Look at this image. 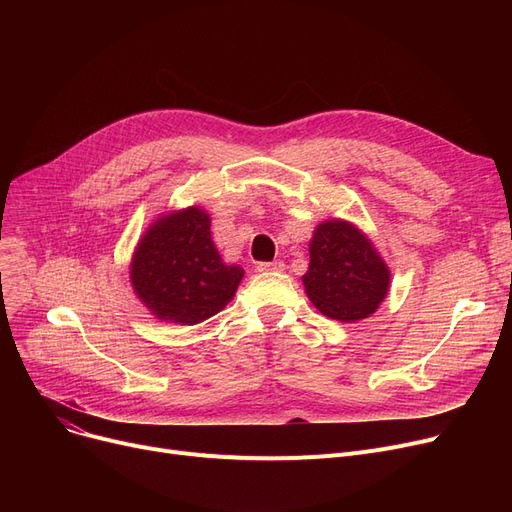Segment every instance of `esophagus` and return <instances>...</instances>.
Listing matches in <instances>:
<instances>
[{
  "label": "esophagus",
  "instance_id": "34e87169",
  "mask_svg": "<svg viewBox=\"0 0 512 512\" xmlns=\"http://www.w3.org/2000/svg\"><path fill=\"white\" fill-rule=\"evenodd\" d=\"M284 270V263L278 261H259L257 263V272H282Z\"/></svg>",
  "mask_w": 512,
  "mask_h": 512
}]
</instances>
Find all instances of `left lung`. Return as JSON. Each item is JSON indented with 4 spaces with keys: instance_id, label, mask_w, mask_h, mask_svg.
Masks as SVG:
<instances>
[{
    "instance_id": "8db88e82",
    "label": "left lung",
    "mask_w": 512,
    "mask_h": 512,
    "mask_svg": "<svg viewBox=\"0 0 512 512\" xmlns=\"http://www.w3.org/2000/svg\"><path fill=\"white\" fill-rule=\"evenodd\" d=\"M309 272L303 276L311 303L332 319L369 317L384 301L390 272L371 242L340 220L319 224L309 245Z\"/></svg>"
}]
</instances>
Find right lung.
Returning <instances> with one entry per match:
<instances>
[{
    "label": "right lung",
    "mask_w": 512,
    "mask_h": 512,
    "mask_svg": "<svg viewBox=\"0 0 512 512\" xmlns=\"http://www.w3.org/2000/svg\"><path fill=\"white\" fill-rule=\"evenodd\" d=\"M209 226V215L191 207L155 222L139 242L130 280L155 317L195 326L234 297L245 272L222 261Z\"/></svg>",
    "instance_id": "obj_1"
}]
</instances>
